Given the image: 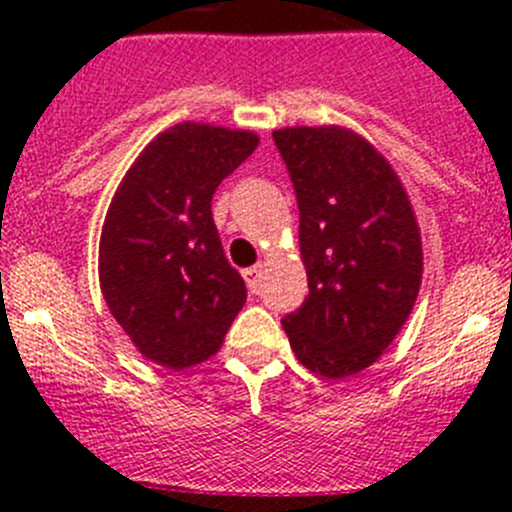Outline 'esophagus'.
Wrapping results in <instances>:
<instances>
[{"label": "esophagus", "mask_w": 512, "mask_h": 512, "mask_svg": "<svg viewBox=\"0 0 512 512\" xmlns=\"http://www.w3.org/2000/svg\"><path fill=\"white\" fill-rule=\"evenodd\" d=\"M243 279H246L248 289H251L253 295L259 292V284H261V266H251V269L243 271Z\"/></svg>", "instance_id": "obj_1"}]
</instances>
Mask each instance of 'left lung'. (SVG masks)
I'll use <instances>...</instances> for the list:
<instances>
[{"label":"left lung","instance_id":"obj_1","mask_svg":"<svg viewBox=\"0 0 512 512\" xmlns=\"http://www.w3.org/2000/svg\"><path fill=\"white\" fill-rule=\"evenodd\" d=\"M300 210L307 297L284 315L310 372L343 379L382 356L415 305L423 248L392 166L351 130H274Z\"/></svg>","mask_w":512,"mask_h":512}]
</instances>
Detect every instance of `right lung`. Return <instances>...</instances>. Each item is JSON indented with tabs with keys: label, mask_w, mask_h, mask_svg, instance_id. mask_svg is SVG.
<instances>
[{
	"label": "right lung",
	"mask_w": 512,
	"mask_h": 512,
	"mask_svg": "<svg viewBox=\"0 0 512 512\" xmlns=\"http://www.w3.org/2000/svg\"><path fill=\"white\" fill-rule=\"evenodd\" d=\"M259 146L253 133L179 122L117 187L99 241L110 312L143 356L187 369L215 354L246 302L212 220V194Z\"/></svg>",
	"instance_id": "right-lung-1"
}]
</instances>
